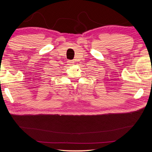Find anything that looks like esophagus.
<instances>
[{"label": "esophagus", "instance_id": "obj_1", "mask_svg": "<svg viewBox=\"0 0 152 152\" xmlns=\"http://www.w3.org/2000/svg\"><path fill=\"white\" fill-rule=\"evenodd\" d=\"M68 64H69V65H74L75 61H73V60H70V61H68Z\"/></svg>", "mask_w": 152, "mask_h": 152}]
</instances>
